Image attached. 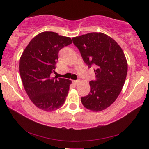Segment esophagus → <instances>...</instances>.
<instances>
[{
	"instance_id": "1",
	"label": "esophagus",
	"mask_w": 149,
	"mask_h": 149,
	"mask_svg": "<svg viewBox=\"0 0 149 149\" xmlns=\"http://www.w3.org/2000/svg\"><path fill=\"white\" fill-rule=\"evenodd\" d=\"M73 83H74V85H78L79 83H80V80H77V81H72Z\"/></svg>"
}]
</instances>
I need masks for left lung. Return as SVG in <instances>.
<instances>
[{"instance_id":"left-lung-1","label":"left lung","mask_w":149,"mask_h":149,"mask_svg":"<svg viewBox=\"0 0 149 149\" xmlns=\"http://www.w3.org/2000/svg\"><path fill=\"white\" fill-rule=\"evenodd\" d=\"M88 67L93 65L96 80L91 81L90 92L81 97L86 109L99 112L109 107L121 93L127 73L125 54L115 40L102 32L72 38Z\"/></svg>"}]
</instances>
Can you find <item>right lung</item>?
<instances>
[{"mask_svg": "<svg viewBox=\"0 0 149 149\" xmlns=\"http://www.w3.org/2000/svg\"><path fill=\"white\" fill-rule=\"evenodd\" d=\"M72 43L70 37L42 32L30 40L19 60V73L26 92L38 109L52 112L64 104L72 81L51 77L58 53Z\"/></svg>", "mask_w": 149, "mask_h": 149, "instance_id": "add662e5", "label": "right lung"}]
</instances>
